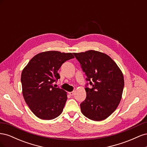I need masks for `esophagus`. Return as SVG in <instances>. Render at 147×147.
Returning a JSON list of instances; mask_svg holds the SVG:
<instances>
[{"instance_id": "1", "label": "esophagus", "mask_w": 147, "mask_h": 147, "mask_svg": "<svg viewBox=\"0 0 147 147\" xmlns=\"http://www.w3.org/2000/svg\"><path fill=\"white\" fill-rule=\"evenodd\" d=\"M69 94H70V96H74V95L75 94V91H72V92H69Z\"/></svg>"}]
</instances>
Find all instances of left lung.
<instances>
[{"mask_svg":"<svg viewBox=\"0 0 147 147\" xmlns=\"http://www.w3.org/2000/svg\"><path fill=\"white\" fill-rule=\"evenodd\" d=\"M85 73L86 97L80 104L82 113L93 121L108 118L117 109L124 88L123 73L115 62L105 53L94 50L74 53Z\"/></svg>","mask_w":147,"mask_h":147,"instance_id":"8db88e82","label":"left lung"}]
</instances>
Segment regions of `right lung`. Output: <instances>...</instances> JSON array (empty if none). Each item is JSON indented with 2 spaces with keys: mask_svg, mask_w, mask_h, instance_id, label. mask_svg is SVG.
Masks as SVG:
<instances>
[{
  "mask_svg": "<svg viewBox=\"0 0 147 147\" xmlns=\"http://www.w3.org/2000/svg\"><path fill=\"white\" fill-rule=\"evenodd\" d=\"M72 58L71 53L42 52L33 57L23 70L21 82L24 99L38 118L53 119L63 112L67 92L53 84L60 78L57 71L62 64Z\"/></svg>",
  "mask_w": 147,
  "mask_h": 147,
  "instance_id": "right-lung-1",
  "label": "right lung"
}]
</instances>
